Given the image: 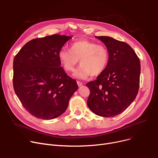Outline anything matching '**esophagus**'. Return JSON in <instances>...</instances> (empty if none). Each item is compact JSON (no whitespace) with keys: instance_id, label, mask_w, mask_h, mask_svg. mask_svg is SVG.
<instances>
[{"instance_id":"obj_1","label":"esophagus","mask_w":158,"mask_h":158,"mask_svg":"<svg viewBox=\"0 0 158 158\" xmlns=\"http://www.w3.org/2000/svg\"><path fill=\"white\" fill-rule=\"evenodd\" d=\"M77 85H78V86H81L82 85V83L81 82H80V81H77Z\"/></svg>"}]
</instances>
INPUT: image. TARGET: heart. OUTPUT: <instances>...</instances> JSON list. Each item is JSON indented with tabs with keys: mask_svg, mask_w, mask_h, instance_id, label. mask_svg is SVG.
I'll return each instance as SVG.
<instances>
[{
	"mask_svg": "<svg viewBox=\"0 0 158 158\" xmlns=\"http://www.w3.org/2000/svg\"><path fill=\"white\" fill-rule=\"evenodd\" d=\"M58 57L66 72L73 71L79 60L81 65L74 76L86 79L91 75L97 76L104 71L109 63L110 53L103 45L87 39H79L70 44V50L60 49Z\"/></svg>",
	"mask_w": 158,
	"mask_h": 158,
	"instance_id": "heart-1",
	"label": "heart"
}]
</instances>
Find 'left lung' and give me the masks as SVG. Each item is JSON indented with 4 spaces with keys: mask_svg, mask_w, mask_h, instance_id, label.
Masks as SVG:
<instances>
[{
    "mask_svg": "<svg viewBox=\"0 0 158 158\" xmlns=\"http://www.w3.org/2000/svg\"><path fill=\"white\" fill-rule=\"evenodd\" d=\"M105 44L110 60L97 79L88 82L90 90L87 105L95 114L113 117L125 111L139 89L140 61L131 47L109 36H95Z\"/></svg>",
    "mask_w": 158,
    "mask_h": 158,
    "instance_id": "8db88e82",
    "label": "left lung"
}]
</instances>
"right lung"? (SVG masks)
<instances>
[{
	"mask_svg": "<svg viewBox=\"0 0 158 158\" xmlns=\"http://www.w3.org/2000/svg\"><path fill=\"white\" fill-rule=\"evenodd\" d=\"M72 37L53 35L32 40L13 60V88L22 106L31 114L51 120L67 109L78 89L77 82L66 74L58 52Z\"/></svg>",
	"mask_w": 158,
	"mask_h": 158,
	"instance_id": "1",
	"label": "right lung"
}]
</instances>
